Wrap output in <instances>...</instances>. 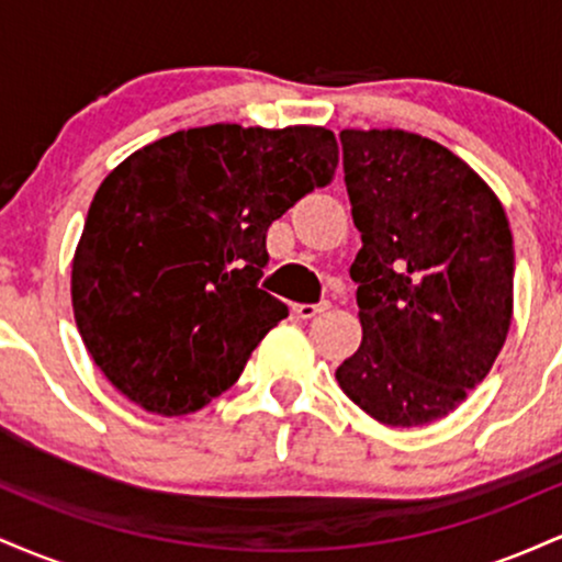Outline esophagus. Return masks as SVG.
<instances>
[{
	"mask_svg": "<svg viewBox=\"0 0 562 562\" xmlns=\"http://www.w3.org/2000/svg\"><path fill=\"white\" fill-rule=\"evenodd\" d=\"M327 308H330V303H327V301H319V303H295L293 312H295V317H301V319H314V317H317V314L327 312Z\"/></svg>",
	"mask_w": 562,
	"mask_h": 562,
	"instance_id": "obj_1",
	"label": "esophagus"
}]
</instances>
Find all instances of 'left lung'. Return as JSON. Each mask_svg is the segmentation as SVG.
Returning <instances> with one entry per match:
<instances>
[{"label":"left lung","instance_id":"1","mask_svg":"<svg viewBox=\"0 0 562 562\" xmlns=\"http://www.w3.org/2000/svg\"><path fill=\"white\" fill-rule=\"evenodd\" d=\"M362 250L351 263L362 346L335 370L378 423L447 417L492 370L513 319V232L462 158L402 128H344Z\"/></svg>","mask_w":562,"mask_h":562}]
</instances>
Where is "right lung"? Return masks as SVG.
Segmentation results:
<instances>
[{
  "label": "right lung",
  "instance_id": "add662e5",
  "mask_svg": "<svg viewBox=\"0 0 562 562\" xmlns=\"http://www.w3.org/2000/svg\"><path fill=\"white\" fill-rule=\"evenodd\" d=\"M322 126L173 132L94 192L70 295L102 375L156 415L203 409L240 378L288 306L259 288L267 229L333 182Z\"/></svg>",
  "mask_w": 562,
  "mask_h": 562
}]
</instances>
